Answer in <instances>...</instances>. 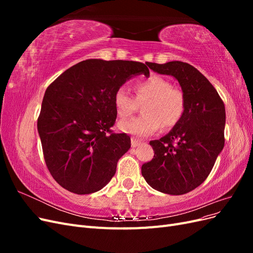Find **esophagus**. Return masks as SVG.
I'll list each match as a JSON object with an SVG mask.
<instances>
[{
  "label": "esophagus",
  "instance_id": "34e87169",
  "mask_svg": "<svg viewBox=\"0 0 253 253\" xmlns=\"http://www.w3.org/2000/svg\"><path fill=\"white\" fill-rule=\"evenodd\" d=\"M140 143H141V141L138 140V139H136V138H132V139H131V144H132L133 148L137 147V145H139Z\"/></svg>",
  "mask_w": 253,
  "mask_h": 253
}]
</instances>
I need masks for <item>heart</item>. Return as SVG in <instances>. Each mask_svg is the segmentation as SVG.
<instances>
[{"label": "heart", "mask_w": 253, "mask_h": 253, "mask_svg": "<svg viewBox=\"0 0 253 253\" xmlns=\"http://www.w3.org/2000/svg\"><path fill=\"white\" fill-rule=\"evenodd\" d=\"M135 98L124 87L114 94V105L120 118H127L142 105L143 116L122 121V132L138 137H147L162 127L172 128L183 117L186 111V97L183 91L172 86V83L160 76L136 80L133 83Z\"/></svg>", "instance_id": "1"}]
</instances>
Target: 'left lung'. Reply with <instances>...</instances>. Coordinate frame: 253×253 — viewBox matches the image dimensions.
<instances>
[{"label": "left lung", "mask_w": 253, "mask_h": 253, "mask_svg": "<svg viewBox=\"0 0 253 253\" xmlns=\"http://www.w3.org/2000/svg\"><path fill=\"white\" fill-rule=\"evenodd\" d=\"M149 67L178 80L186 111L172 131L150 144L154 157L141 167L145 181L159 192L181 195L208 177L225 144V105L216 89L195 67L181 61Z\"/></svg>", "instance_id": "1"}]
</instances>
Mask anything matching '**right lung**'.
Listing matches in <instances>:
<instances>
[{"mask_svg":"<svg viewBox=\"0 0 253 253\" xmlns=\"http://www.w3.org/2000/svg\"><path fill=\"white\" fill-rule=\"evenodd\" d=\"M149 64L88 59L49 84L38 132L45 164L61 187L89 194L112 179L119 158L131 148L127 134L111 129L117 117L114 94L134 75L149 77Z\"/></svg>","mask_w":253,"mask_h":253,"instance_id":"1","label":"right lung"}]
</instances>
